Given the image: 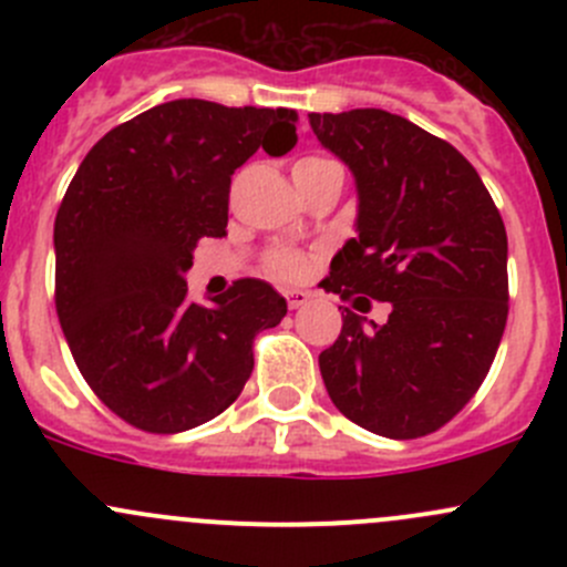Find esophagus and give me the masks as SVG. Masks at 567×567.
Here are the masks:
<instances>
[{"instance_id":"34e87169","label":"esophagus","mask_w":567,"mask_h":567,"mask_svg":"<svg viewBox=\"0 0 567 567\" xmlns=\"http://www.w3.org/2000/svg\"><path fill=\"white\" fill-rule=\"evenodd\" d=\"M285 299H288L290 310H299V307H305L307 301H310V293H307V290H288Z\"/></svg>"}]
</instances>
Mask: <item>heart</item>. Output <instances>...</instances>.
Here are the masks:
<instances>
[{
  "instance_id": "b5f03b06",
  "label": "heart",
  "mask_w": 567,
  "mask_h": 567,
  "mask_svg": "<svg viewBox=\"0 0 567 567\" xmlns=\"http://www.w3.org/2000/svg\"><path fill=\"white\" fill-rule=\"evenodd\" d=\"M323 173H340V164L329 156H301L293 164V177L307 181V177H318ZM266 268L279 279H299L307 271V257L296 249H274L268 251Z\"/></svg>"
}]
</instances>
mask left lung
<instances>
[{"label":"left lung","mask_w":567,"mask_h":567,"mask_svg":"<svg viewBox=\"0 0 567 567\" xmlns=\"http://www.w3.org/2000/svg\"><path fill=\"white\" fill-rule=\"evenodd\" d=\"M310 128L359 194V236L320 285L392 305L381 326L346 307L340 337L318 357L326 392L364 431L427 436L474 398L505 334V221L477 169L400 114L312 112Z\"/></svg>","instance_id":"left-lung-1"}]
</instances>
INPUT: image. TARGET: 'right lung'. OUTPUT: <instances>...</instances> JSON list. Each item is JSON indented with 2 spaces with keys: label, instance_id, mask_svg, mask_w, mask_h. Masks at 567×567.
Returning <instances> with one entry per match:
<instances>
[{
  "label": "right lung",
  "instance_id": "add662e5",
  "mask_svg": "<svg viewBox=\"0 0 567 567\" xmlns=\"http://www.w3.org/2000/svg\"><path fill=\"white\" fill-rule=\"evenodd\" d=\"M293 109L181 99L136 114L84 156L54 221V305L90 390L147 433L219 416L249 381L251 342L288 312L262 279L188 301L199 238L227 236L230 175L296 145Z\"/></svg>",
  "mask_w": 567,
  "mask_h": 567
}]
</instances>
